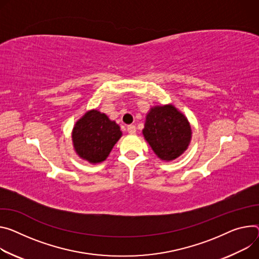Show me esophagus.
<instances>
[{
  "instance_id": "34e87169",
  "label": "esophagus",
  "mask_w": 259,
  "mask_h": 259,
  "mask_svg": "<svg viewBox=\"0 0 259 259\" xmlns=\"http://www.w3.org/2000/svg\"><path fill=\"white\" fill-rule=\"evenodd\" d=\"M127 131H128V133L133 134V133L136 132V127L134 125H128L127 126Z\"/></svg>"
}]
</instances>
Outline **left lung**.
Instances as JSON below:
<instances>
[{"label": "left lung", "instance_id": "obj_1", "mask_svg": "<svg viewBox=\"0 0 259 259\" xmlns=\"http://www.w3.org/2000/svg\"><path fill=\"white\" fill-rule=\"evenodd\" d=\"M143 135L157 157L169 162L189 147L192 130L187 116L175 105H155L146 115Z\"/></svg>", "mask_w": 259, "mask_h": 259}]
</instances>
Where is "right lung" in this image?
I'll return each mask as SVG.
<instances>
[{"label": "right lung", "mask_w": 259, "mask_h": 259, "mask_svg": "<svg viewBox=\"0 0 259 259\" xmlns=\"http://www.w3.org/2000/svg\"><path fill=\"white\" fill-rule=\"evenodd\" d=\"M122 135L120 126L98 109L88 110L71 133L75 153L91 164L105 161Z\"/></svg>", "instance_id": "1"}]
</instances>
